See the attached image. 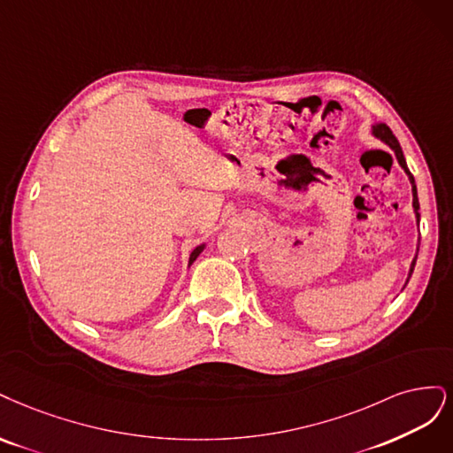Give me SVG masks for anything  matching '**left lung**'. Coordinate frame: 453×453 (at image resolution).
Returning <instances> with one entry per match:
<instances>
[{
    "instance_id": "obj_1",
    "label": "left lung",
    "mask_w": 453,
    "mask_h": 453,
    "mask_svg": "<svg viewBox=\"0 0 453 453\" xmlns=\"http://www.w3.org/2000/svg\"><path fill=\"white\" fill-rule=\"evenodd\" d=\"M371 135H372V137H376L378 141H382L384 144H388V147L393 150V154H395L399 165H401V167H403V171L406 173L408 180H411V184H412V207H414V214H416V222H418V226H419V212H418V211H419V201H418V189H416V182H414L412 173H411V169H408V165H406V159H404V154H403V149H401V144H399L397 137L391 134V129H389L386 124L372 126V129H371ZM418 242H419V241H418ZM418 250H419V246L416 248V256H414V259H412L411 269H408V279H406L404 286L408 284V280H411V276H412V273H414V265H416V259H418Z\"/></svg>"
}]
</instances>
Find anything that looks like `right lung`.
I'll return each mask as SVG.
<instances>
[{
    "mask_svg": "<svg viewBox=\"0 0 453 453\" xmlns=\"http://www.w3.org/2000/svg\"><path fill=\"white\" fill-rule=\"evenodd\" d=\"M205 246H207V244H205V242H203V244H199V246H196V248H194V250H192V254H189V259H188V267L194 264V261L197 259V256H199V254H201L203 250H205Z\"/></svg>",
    "mask_w": 453,
    "mask_h": 453,
    "instance_id": "right-lung-1",
    "label": "right lung"
}]
</instances>
